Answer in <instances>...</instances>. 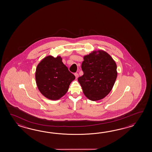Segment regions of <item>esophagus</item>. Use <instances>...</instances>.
<instances>
[{
  "label": "esophagus",
  "instance_id": "obj_1",
  "mask_svg": "<svg viewBox=\"0 0 152 152\" xmlns=\"http://www.w3.org/2000/svg\"><path fill=\"white\" fill-rule=\"evenodd\" d=\"M75 77L76 78H77V77H79V75H78V73H75Z\"/></svg>",
  "mask_w": 152,
  "mask_h": 152
}]
</instances>
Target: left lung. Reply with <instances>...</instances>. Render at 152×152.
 Masks as SVG:
<instances>
[{"label": "left lung", "instance_id": "left-lung-1", "mask_svg": "<svg viewBox=\"0 0 152 152\" xmlns=\"http://www.w3.org/2000/svg\"><path fill=\"white\" fill-rule=\"evenodd\" d=\"M81 69L84 75L77 80L88 99L100 100L110 93L117 72L116 64L108 53L98 50L84 56Z\"/></svg>", "mask_w": 152, "mask_h": 152}]
</instances>
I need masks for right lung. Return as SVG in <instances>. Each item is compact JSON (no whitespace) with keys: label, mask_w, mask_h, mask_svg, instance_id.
<instances>
[{"label":"right lung","mask_w":152,"mask_h":152,"mask_svg":"<svg viewBox=\"0 0 152 152\" xmlns=\"http://www.w3.org/2000/svg\"><path fill=\"white\" fill-rule=\"evenodd\" d=\"M75 75L62 61L61 56L49 55L43 58L36 69V83L38 89L49 99L58 100L68 91Z\"/></svg>","instance_id":"right-lung-1"}]
</instances>
